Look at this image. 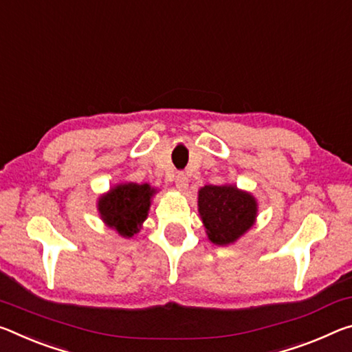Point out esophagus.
<instances>
[{
	"label": "esophagus",
	"mask_w": 352,
	"mask_h": 352,
	"mask_svg": "<svg viewBox=\"0 0 352 352\" xmlns=\"http://www.w3.org/2000/svg\"><path fill=\"white\" fill-rule=\"evenodd\" d=\"M175 186L180 189V191H185V189L188 188V177L185 172H178V174L175 175Z\"/></svg>",
	"instance_id": "1"
}]
</instances>
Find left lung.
I'll return each instance as SVG.
<instances>
[{"mask_svg":"<svg viewBox=\"0 0 352 352\" xmlns=\"http://www.w3.org/2000/svg\"><path fill=\"white\" fill-rule=\"evenodd\" d=\"M199 213L210 241L226 246L252 227L256 204L235 186L206 185L199 191Z\"/></svg>","mask_w":352,"mask_h":352,"instance_id":"8db88e82","label":"left lung"}]
</instances>
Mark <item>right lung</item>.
Wrapping results in <instances>:
<instances>
[{
    "mask_svg": "<svg viewBox=\"0 0 352 352\" xmlns=\"http://www.w3.org/2000/svg\"><path fill=\"white\" fill-rule=\"evenodd\" d=\"M155 189L148 185L126 183L111 189L109 194L100 199L98 210L103 221L109 227L116 228L122 236H133L139 232V227L146 221L150 197Z\"/></svg>",
    "mask_w": 352,
    "mask_h": 352,
    "instance_id": "obj_1",
    "label": "right lung"
}]
</instances>
